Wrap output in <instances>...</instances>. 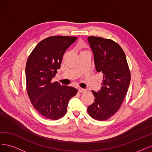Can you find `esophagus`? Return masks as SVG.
Returning a JSON list of instances; mask_svg holds the SVG:
<instances>
[{
	"instance_id": "1",
	"label": "esophagus",
	"mask_w": 152,
	"mask_h": 152,
	"mask_svg": "<svg viewBox=\"0 0 152 152\" xmlns=\"http://www.w3.org/2000/svg\"><path fill=\"white\" fill-rule=\"evenodd\" d=\"M78 91H79V93H84V92H86V89H82V88H79V89H78Z\"/></svg>"
}]
</instances>
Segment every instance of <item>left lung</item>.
Here are the masks:
<instances>
[{
	"label": "left lung",
	"mask_w": 152,
	"mask_h": 152,
	"mask_svg": "<svg viewBox=\"0 0 152 152\" xmlns=\"http://www.w3.org/2000/svg\"><path fill=\"white\" fill-rule=\"evenodd\" d=\"M87 40L94 54L96 70L103 76L100 91H92L95 99L87 112L96 120L106 121L120 108L129 86L131 73L125 53L117 42L94 36Z\"/></svg>",
	"instance_id": "left-lung-1"
}]
</instances>
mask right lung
<instances>
[{
    "label": "right lung",
    "instance_id": "1",
    "mask_svg": "<svg viewBox=\"0 0 152 152\" xmlns=\"http://www.w3.org/2000/svg\"><path fill=\"white\" fill-rule=\"evenodd\" d=\"M76 37L52 36L36 45L27 59L26 91L34 108L48 119L58 120L65 115L68 102L78 90L51 80L60 68L66 49Z\"/></svg>",
    "mask_w": 152,
    "mask_h": 152
}]
</instances>
